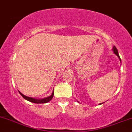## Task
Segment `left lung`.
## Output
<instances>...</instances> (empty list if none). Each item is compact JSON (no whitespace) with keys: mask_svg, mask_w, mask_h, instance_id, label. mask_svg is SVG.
Wrapping results in <instances>:
<instances>
[{"mask_svg":"<svg viewBox=\"0 0 132 132\" xmlns=\"http://www.w3.org/2000/svg\"><path fill=\"white\" fill-rule=\"evenodd\" d=\"M113 53H115V54L116 55H117V56H118V58H119V59L120 60V61H121V59H120V56H119V54H118V50H117V47H116L115 46H113ZM101 103L100 104V105H101Z\"/></svg>","mask_w":132,"mask_h":132,"instance_id":"1","label":"left lung"}]
</instances>
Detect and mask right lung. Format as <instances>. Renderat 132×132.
Listing matches in <instances>:
<instances>
[{
	"label": "right lung",
	"mask_w": 132,
	"mask_h": 132,
	"mask_svg": "<svg viewBox=\"0 0 132 132\" xmlns=\"http://www.w3.org/2000/svg\"><path fill=\"white\" fill-rule=\"evenodd\" d=\"M19 93L21 94V96H22L24 99H26V100L27 101H31L32 103H46L49 102V101L51 100L52 98H53V95H54V92H53L51 95L50 96L47 97V98H43V99H36V98H31V97L25 96V95H23L22 93H21L19 91Z\"/></svg>",
	"instance_id": "add662e5"
}]
</instances>
